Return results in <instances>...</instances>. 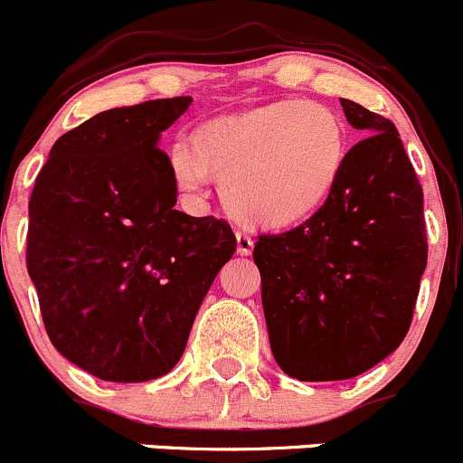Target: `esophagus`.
<instances>
[{
	"mask_svg": "<svg viewBox=\"0 0 463 463\" xmlns=\"http://www.w3.org/2000/svg\"><path fill=\"white\" fill-rule=\"evenodd\" d=\"M236 250L241 256H250L251 250H254V241H251V236L247 232L238 230L236 232Z\"/></svg>",
	"mask_w": 463,
	"mask_h": 463,
	"instance_id": "obj_1",
	"label": "esophagus"
}]
</instances>
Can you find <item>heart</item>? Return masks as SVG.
<instances>
[{
    "label": "heart",
    "mask_w": 463,
    "mask_h": 463,
    "mask_svg": "<svg viewBox=\"0 0 463 463\" xmlns=\"http://www.w3.org/2000/svg\"><path fill=\"white\" fill-rule=\"evenodd\" d=\"M346 153L340 114L315 100H279L198 128L191 144L168 150V171L191 198L209 175L222 180V204L238 221L290 227L326 203Z\"/></svg>",
    "instance_id": "heart-1"
}]
</instances>
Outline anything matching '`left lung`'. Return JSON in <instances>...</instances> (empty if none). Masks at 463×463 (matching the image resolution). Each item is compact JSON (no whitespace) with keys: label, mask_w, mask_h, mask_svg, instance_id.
Returning a JSON list of instances; mask_svg holds the SVG:
<instances>
[{"label":"left lung","mask_w":463,"mask_h":463,"mask_svg":"<svg viewBox=\"0 0 463 463\" xmlns=\"http://www.w3.org/2000/svg\"><path fill=\"white\" fill-rule=\"evenodd\" d=\"M340 103L369 137L308 221L254 245L274 360L310 383L360 376L398 349L428 265L423 189L396 126Z\"/></svg>","instance_id":"1"}]
</instances>
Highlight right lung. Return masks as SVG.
<instances>
[{
    "label": "right lung",
    "instance_id": "1",
    "mask_svg": "<svg viewBox=\"0 0 463 463\" xmlns=\"http://www.w3.org/2000/svg\"><path fill=\"white\" fill-rule=\"evenodd\" d=\"M191 96L114 108L53 144L29 200L26 268L44 328L100 381L164 376L236 251L230 222L177 212L157 148Z\"/></svg>",
    "mask_w": 463,
    "mask_h": 463
}]
</instances>
